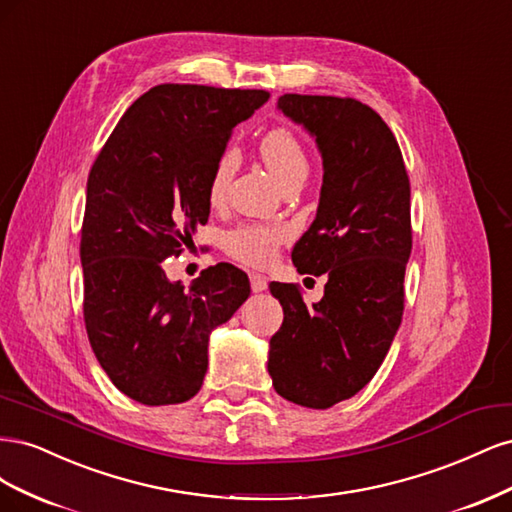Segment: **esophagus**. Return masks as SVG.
<instances>
[{"label":"esophagus","instance_id":"obj_1","mask_svg":"<svg viewBox=\"0 0 512 512\" xmlns=\"http://www.w3.org/2000/svg\"><path fill=\"white\" fill-rule=\"evenodd\" d=\"M250 284H252L254 292H262L267 288V277L260 273H250Z\"/></svg>","mask_w":512,"mask_h":512}]
</instances>
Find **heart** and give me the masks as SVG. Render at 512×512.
I'll return each instance as SVG.
<instances>
[{
    "mask_svg": "<svg viewBox=\"0 0 512 512\" xmlns=\"http://www.w3.org/2000/svg\"><path fill=\"white\" fill-rule=\"evenodd\" d=\"M260 156L265 160L267 168L277 179V183L286 188V185L294 181H305L309 173V158L307 151L301 145V141L294 136L292 130L277 126L269 132L262 134L260 143ZM239 164V153L235 147H226L218 162H215L207 196L213 205L222 203L228 194L230 181L235 177V170ZM288 239V228L282 224H262V222H250L241 224L237 228L228 230L224 235V250L230 258H235L243 265L250 267H265L275 258L280 245Z\"/></svg>",
    "mask_w": 512,
    "mask_h": 512,
    "instance_id": "1",
    "label": "heart"
}]
</instances>
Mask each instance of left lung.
Returning a JSON list of instances; mask_svg holds the SVG:
<instances>
[{
	"instance_id": "left-lung-1",
	"label": "left lung",
	"mask_w": 512,
	"mask_h": 512,
	"mask_svg": "<svg viewBox=\"0 0 512 512\" xmlns=\"http://www.w3.org/2000/svg\"><path fill=\"white\" fill-rule=\"evenodd\" d=\"M277 104L322 151L318 213L292 262L303 275L324 273L327 284L312 307L299 284H271L284 322L271 337L269 374L284 399L324 410L376 376L404 316L410 179L391 128L367 104L299 94Z\"/></svg>"
}]
</instances>
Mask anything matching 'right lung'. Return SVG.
Here are the masks:
<instances>
[{
  "instance_id": "right-lung-1",
  "label": "right lung",
  "mask_w": 512,
  "mask_h": 512,
  "mask_svg": "<svg viewBox=\"0 0 512 512\" xmlns=\"http://www.w3.org/2000/svg\"><path fill=\"white\" fill-rule=\"evenodd\" d=\"M267 100L260 89L156 85L123 113L89 170L85 329L106 376L138 404L192 399L207 374L211 329L250 297L247 275L228 262L190 290L170 282L162 262L207 224L211 170L232 128Z\"/></svg>"
}]
</instances>
